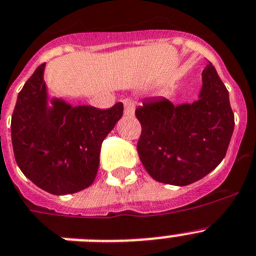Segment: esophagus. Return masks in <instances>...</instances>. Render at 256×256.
Masks as SVG:
<instances>
[{
  "label": "esophagus",
  "mask_w": 256,
  "mask_h": 256,
  "mask_svg": "<svg viewBox=\"0 0 256 256\" xmlns=\"http://www.w3.org/2000/svg\"><path fill=\"white\" fill-rule=\"evenodd\" d=\"M124 104V115L126 116H132L134 115V107H136V102L133 101L132 98H126L123 101Z\"/></svg>",
  "instance_id": "34e87169"
}]
</instances>
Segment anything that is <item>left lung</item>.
Listing matches in <instances>:
<instances>
[{
    "label": "left lung",
    "instance_id": "obj_1",
    "mask_svg": "<svg viewBox=\"0 0 256 256\" xmlns=\"http://www.w3.org/2000/svg\"><path fill=\"white\" fill-rule=\"evenodd\" d=\"M142 126L137 152L144 167L163 184H193L224 159L234 130L226 85L211 63L202 72L200 98L174 106L152 98L136 108Z\"/></svg>",
    "mask_w": 256,
    "mask_h": 256
}]
</instances>
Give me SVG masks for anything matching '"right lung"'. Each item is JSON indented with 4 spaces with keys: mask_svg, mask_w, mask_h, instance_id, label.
I'll return each mask as SVG.
<instances>
[{
    "mask_svg": "<svg viewBox=\"0 0 256 256\" xmlns=\"http://www.w3.org/2000/svg\"><path fill=\"white\" fill-rule=\"evenodd\" d=\"M44 70L45 63L18 94L12 116L15 160L42 190L56 196L78 193L93 184L101 145L123 115V104L101 110L53 98L49 106Z\"/></svg>",
    "mask_w": 256,
    "mask_h": 256,
    "instance_id": "right-lung-1",
    "label": "right lung"
}]
</instances>
